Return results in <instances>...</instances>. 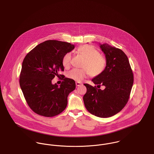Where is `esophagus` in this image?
Returning a JSON list of instances; mask_svg holds the SVG:
<instances>
[{
    "instance_id": "esophagus-1",
    "label": "esophagus",
    "mask_w": 154,
    "mask_h": 154,
    "mask_svg": "<svg viewBox=\"0 0 154 154\" xmlns=\"http://www.w3.org/2000/svg\"><path fill=\"white\" fill-rule=\"evenodd\" d=\"M75 84H76V85H77V87L80 86L81 85H82V83H79V82H76V83H75Z\"/></svg>"
}]
</instances>
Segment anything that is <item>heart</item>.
<instances>
[{
	"instance_id": "obj_1",
	"label": "heart",
	"mask_w": 154,
	"mask_h": 154,
	"mask_svg": "<svg viewBox=\"0 0 154 154\" xmlns=\"http://www.w3.org/2000/svg\"><path fill=\"white\" fill-rule=\"evenodd\" d=\"M77 53L85 59L82 64L83 69H74L68 74V77L77 82H81L90 74L96 77L101 74L106 67V58L100 54L94 47L84 45L77 49ZM71 54L67 53L62 59L64 67H69L71 64Z\"/></svg>"
}]
</instances>
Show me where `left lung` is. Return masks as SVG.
<instances>
[{"mask_svg":"<svg viewBox=\"0 0 154 154\" xmlns=\"http://www.w3.org/2000/svg\"><path fill=\"white\" fill-rule=\"evenodd\" d=\"M100 45L106 55V67L92 82L97 87L102 85L106 88L101 90L84 84L87 92L83 100L89 112L98 117L108 118L125 106L130 98L134 76L128 59L123 51L107 43Z\"/></svg>","mask_w":154,"mask_h":154,"instance_id":"8db88e82","label":"left lung"}]
</instances>
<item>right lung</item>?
<instances>
[{"label": "right lung", "instance_id": "add662e5", "mask_svg": "<svg viewBox=\"0 0 154 154\" xmlns=\"http://www.w3.org/2000/svg\"><path fill=\"white\" fill-rule=\"evenodd\" d=\"M74 48L70 43L50 40L36 46L24 57L20 86L28 106L36 114L51 117L66 108L68 95L75 88L74 80L64 77L60 87L51 81L63 75L58 74L64 71L63 57Z\"/></svg>", "mask_w": 154, "mask_h": 154}]
</instances>
